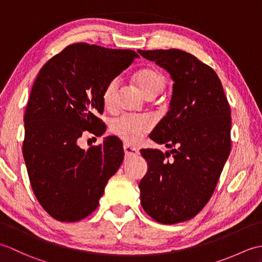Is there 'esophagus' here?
Instances as JSON below:
<instances>
[{
    "mask_svg": "<svg viewBox=\"0 0 262 262\" xmlns=\"http://www.w3.org/2000/svg\"><path fill=\"white\" fill-rule=\"evenodd\" d=\"M124 152H125L127 157H136V155L140 154V152H138L137 148L128 145V144H125V145H124Z\"/></svg>",
    "mask_w": 262,
    "mask_h": 262,
    "instance_id": "obj_1",
    "label": "esophagus"
}]
</instances>
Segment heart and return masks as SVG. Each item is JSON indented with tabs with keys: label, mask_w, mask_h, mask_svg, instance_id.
I'll list each match as a JSON object with an SVG mask.
<instances>
[{
	"label": "heart",
	"mask_w": 262,
	"mask_h": 262,
	"mask_svg": "<svg viewBox=\"0 0 262 262\" xmlns=\"http://www.w3.org/2000/svg\"><path fill=\"white\" fill-rule=\"evenodd\" d=\"M136 81L142 91L148 99H153L162 93L165 88V76L157 69H143L138 71ZM120 88V77L115 76L104 85L101 99L105 108H113L117 102ZM153 122L148 117L124 115L115 119L110 125L113 134L120 137L128 144H137L142 141L143 136L152 129Z\"/></svg>",
	"instance_id": "obj_1"
}]
</instances>
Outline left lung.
<instances>
[{
	"label": "left lung",
	"mask_w": 262,
	"mask_h": 262,
	"mask_svg": "<svg viewBox=\"0 0 262 262\" xmlns=\"http://www.w3.org/2000/svg\"><path fill=\"white\" fill-rule=\"evenodd\" d=\"M138 53L174 82L170 110L149 135L172 149H141L148 163L141 204L159 223H180L196 216L215 191L231 152L230 104L215 71L193 55L174 48Z\"/></svg>",
	"instance_id": "left-lung-1"
}]
</instances>
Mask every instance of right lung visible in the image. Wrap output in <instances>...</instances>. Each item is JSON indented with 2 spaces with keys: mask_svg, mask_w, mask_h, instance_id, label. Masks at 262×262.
<instances>
[{
  "mask_svg": "<svg viewBox=\"0 0 262 262\" xmlns=\"http://www.w3.org/2000/svg\"><path fill=\"white\" fill-rule=\"evenodd\" d=\"M136 57L130 49L77 42L39 71L25 113L22 152L33 193L55 220L77 222L96 210L124 161L118 137H105L86 151L77 140L84 132L103 134L98 117L103 113V88Z\"/></svg>",
  "mask_w": 262,
  "mask_h": 262,
  "instance_id": "right-lung-1",
  "label": "right lung"
}]
</instances>
